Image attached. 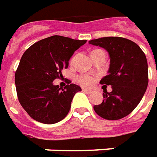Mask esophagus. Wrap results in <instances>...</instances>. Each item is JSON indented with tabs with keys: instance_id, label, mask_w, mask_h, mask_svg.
Segmentation results:
<instances>
[{
	"instance_id": "34e87169",
	"label": "esophagus",
	"mask_w": 157,
	"mask_h": 157,
	"mask_svg": "<svg viewBox=\"0 0 157 157\" xmlns=\"http://www.w3.org/2000/svg\"><path fill=\"white\" fill-rule=\"evenodd\" d=\"M82 90H83L84 92L87 93V94H91V93L93 92V90H91L90 89H87V88H82Z\"/></svg>"
}]
</instances>
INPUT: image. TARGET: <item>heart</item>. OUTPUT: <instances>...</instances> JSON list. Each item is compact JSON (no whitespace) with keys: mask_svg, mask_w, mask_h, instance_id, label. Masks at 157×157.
<instances>
[{"mask_svg":"<svg viewBox=\"0 0 157 157\" xmlns=\"http://www.w3.org/2000/svg\"><path fill=\"white\" fill-rule=\"evenodd\" d=\"M78 80L81 85H85V86H90L94 83L95 79H94V78L92 76L88 75V74H85V75H81V76L78 77Z\"/></svg>","mask_w":157,"mask_h":157,"instance_id":"b5f03b06","label":"heart"}]
</instances>
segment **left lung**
<instances>
[{"label": "left lung", "mask_w": 157, "mask_h": 157, "mask_svg": "<svg viewBox=\"0 0 157 157\" xmlns=\"http://www.w3.org/2000/svg\"><path fill=\"white\" fill-rule=\"evenodd\" d=\"M109 53L108 75L100 81L111 85L112 91L103 90V101L94 106L95 112L103 119L115 121L126 117L138 105L148 86L146 56L138 44L120 36H107L89 41Z\"/></svg>", "instance_id": "1"}]
</instances>
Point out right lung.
Segmentation results:
<instances>
[{"mask_svg":"<svg viewBox=\"0 0 157 157\" xmlns=\"http://www.w3.org/2000/svg\"><path fill=\"white\" fill-rule=\"evenodd\" d=\"M86 42L52 36L24 53L15 72V85L20 104L32 119L55 124L67 115L72 98L81 88L70 82L62 89L53 81L62 76L73 53Z\"/></svg>","mask_w":157,"mask_h":157,"instance_id":"add662e5","label":"right lung"}]
</instances>
